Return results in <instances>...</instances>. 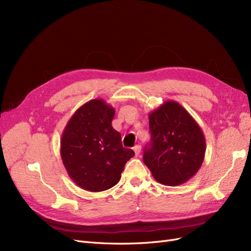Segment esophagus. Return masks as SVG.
I'll return each mask as SVG.
<instances>
[{
    "label": "esophagus",
    "instance_id": "esophagus-1",
    "mask_svg": "<svg viewBox=\"0 0 251 251\" xmlns=\"http://www.w3.org/2000/svg\"><path fill=\"white\" fill-rule=\"evenodd\" d=\"M134 151H135L136 156H138V155L140 154V152H141V146H140V145H136V146L134 147Z\"/></svg>",
    "mask_w": 251,
    "mask_h": 251
}]
</instances>
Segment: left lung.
I'll return each instance as SVG.
<instances>
[{"mask_svg": "<svg viewBox=\"0 0 251 251\" xmlns=\"http://www.w3.org/2000/svg\"><path fill=\"white\" fill-rule=\"evenodd\" d=\"M151 139L144 149L143 162L159 183H185L201 168L206 141L201 127L175 101H167L149 113Z\"/></svg>", "mask_w": 251, "mask_h": 251, "instance_id": "left-lung-1", "label": "left lung"}]
</instances>
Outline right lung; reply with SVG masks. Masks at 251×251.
<instances>
[{
	"instance_id": "right-lung-1",
	"label": "right lung",
	"mask_w": 251,
	"mask_h": 251,
	"mask_svg": "<svg viewBox=\"0 0 251 251\" xmlns=\"http://www.w3.org/2000/svg\"><path fill=\"white\" fill-rule=\"evenodd\" d=\"M115 110L104 100H91L70 118L61 139V156L73 181L88 192H103L120 180L135 155L112 127Z\"/></svg>"
}]
</instances>
